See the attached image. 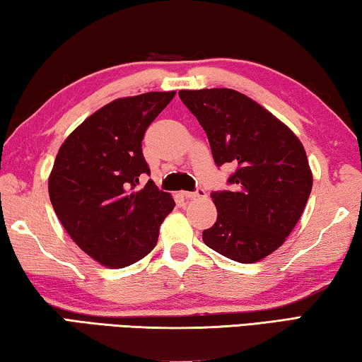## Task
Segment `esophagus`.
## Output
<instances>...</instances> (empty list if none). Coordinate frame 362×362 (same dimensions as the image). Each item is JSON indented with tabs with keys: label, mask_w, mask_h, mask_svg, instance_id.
Masks as SVG:
<instances>
[{
	"label": "esophagus",
	"mask_w": 362,
	"mask_h": 362,
	"mask_svg": "<svg viewBox=\"0 0 362 362\" xmlns=\"http://www.w3.org/2000/svg\"><path fill=\"white\" fill-rule=\"evenodd\" d=\"M182 196L187 199H198V198H206L204 188H198L196 192H182Z\"/></svg>",
	"instance_id": "obj_1"
}]
</instances>
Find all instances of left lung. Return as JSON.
<instances>
[{"mask_svg":"<svg viewBox=\"0 0 362 362\" xmlns=\"http://www.w3.org/2000/svg\"><path fill=\"white\" fill-rule=\"evenodd\" d=\"M209 140L217 166L231 163L230 189L212 192L217 222L206 246L240 263H254L283 246L313 187L305 148L289 127L233 89L180 90Z\"/></svg>","mask_w":362,"mask_h":362,"instance_id":"obj_1","label":"left lung"}]
</instances>
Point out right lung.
Returning a JSON list of instances; mask_svg holds the SVG:
<instances>
[{
  "instance_id": "add662e5",
  "label": "right lung",
  "mask_w": 362,
  "mask_h": 362,
  "mask_svg": "<svg viewBox=\"0 0 362 362\" xmlns=\"http://www.w3.org/2000/svg\"><path fill=\"white\" fill-rule=\"evenodd\" d=\"M175 93H146L110 102L60 146L49 175V198L60 223L86 254L108 268H124L156 246L173 196L151 180L142 153L146 127Z\"/></svg>"
}]
</instances>
